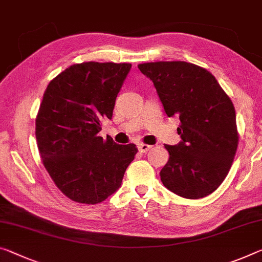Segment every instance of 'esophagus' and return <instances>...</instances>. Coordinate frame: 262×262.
<instances>
[{
	"label": "esophagus",
	"mask_w": 262,
	"mask_h": 262,
	"mask_svg": "<svg viewBox=\"0 0 262 262\" xmlns=\"http://www.w3.org/2000/svg\"><path fill=\"white\" fill-rule=\"evenodd\" d=\"M150 148H151V146H149V144H144V143L139 144V150L141 152H147Z\"/></svg>",
	"instance_id": "1"
}]
</instances>
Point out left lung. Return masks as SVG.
I'll list each match as a JSON object with an SVG mask.
<instances>
[{"label":"left lung","instance_id":"left-lung-1","mask_svg":"<svg viewBox=\"0 0 262 262\" xmlns=\"http://www.w3.org/2000/svg\"><path fill=\"white\" fill-rule=\"evenodd\" d=\"M138 68L150 79L165 113L180 118L182 141L165 144L169 161L160 176L178 196L198 199L217 190L238 147L231 99L207 70L186 61H156Z\"/></svg>","mask_w":262,"mask_h":262}]
</instances>
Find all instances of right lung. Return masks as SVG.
<instances>
[{
	"instance_id": "1",
	"label": "right lung",
	"mask_w": 262,
	"mask_h": 262,
	"mask_svg": "<svg viewBox=\"0 0 262 262\" xmlns=\"http://www.w3.org/2000/svg\"><path fill=\"white\" fill-rule=\"evenodd\" d=\"M132 64L89 61L70 66L50 81L36 118L41 161L57 188L82 204H98L122 183L138 152L99 136L112 119Z\"/></svg>"
}]
</instances>
